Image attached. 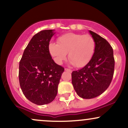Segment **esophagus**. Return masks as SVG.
<instances>
[{
  "mask_svg": "<svg viewBox=\"0 0 128 128\" xmlns=\"http://www.w3.org/2000/svg\"><path fill=\"white\" fill-rule=\"evenodd\" d=\"M64 70H65V71L68 72H70V73L72 72V70H70V69H69V68H65V69H64Z\"/></svg>",
  "mask_w": 128,
  "mask_h": 128,
  "instance_id": "esophagus-1",
  "label": "esophagus"
}]
</instances>
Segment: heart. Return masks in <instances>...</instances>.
<instances>
[{
	"label": "heart",
	"mask_w": 128,
	"mask_h": 128,
	"mask_svg": "<svg viewBox=\"0 0 128 128\" xmlns=\"http://www.w3.org/2000/svg\"><path fill=\"white\" fill-rule=\"evenodd\" d=\"M58 44L50 42L48 46L54 61L61 64L67 53L71 64L83 67L90 62L96 50V42L92 36L80 34L67 33L57 39Z\"/></svg>",
	"instance_id": "1"
}]
</instances>
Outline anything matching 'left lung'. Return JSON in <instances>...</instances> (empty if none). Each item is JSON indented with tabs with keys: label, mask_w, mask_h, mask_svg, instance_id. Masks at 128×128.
I'll return each instance as SVG.
<instances>
[{
	"label": "left lung",
	"mask_w": 128,
	"mask_h": 128,
	"mask_svg": "<svg viewBox=\"0 0 128 128\" xmlns=\"http://www.w3.org/2000/svg\"><path fill=\"white\" fill-rule=\"evenodd\" d=\"M89 33L96 42V50L87 65L72 73V82L79 97L90 99L105 92L111 84L114 70L112 47L105 39L95 32Z\"/></svg>",
	"instance_id": "8db88e82"
}]
</instances>
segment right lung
<instances>
[{"label": "right lung", "instance_id": "add662e5", "mask_svg": "<svg viewBox=\"0 0 128 128\" xmlns=\"http://www.w3.org/2000/svg\"><path fill=\"white\" fill-rule=\"evenodd\" d=\"M55 30H42L34 36L19 63V82L23 94L38 105L55 99L64 68L52 59L48 46Z\"/></svg>", "mask_w": 128, "mask_h": 128}]
</instances>
